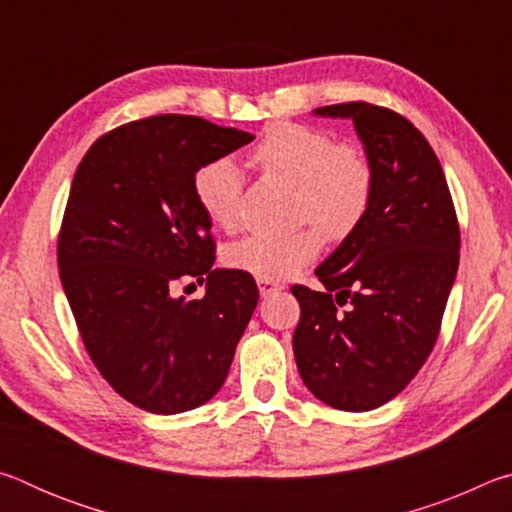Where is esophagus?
I'll use <instances>...</instances> for the list:
<instances>
[{
  "label": "esophagus",
  "instance_id": "34e87169",
  "mask_svg": "<svg viewBox=\"0 0 512 512\" xmlns=\"http://www.w3.org/2000/svg\"><path fill=\"white\" fill-rule=\"evenodd\" d=\"M257 287L262 296H271L273 291H280L282 284L275 282V280H266V277H257Z\"/></svg>",
  "mask_w": 512,
  "mask_h": 512
}]
</instances>
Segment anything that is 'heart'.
I'll return each instance as SVG.
<instances>
[{
  "instance_id": "b5f03b06",
  "label": "heart",
  "mask_w": 512,
  "mask_h": 512,
  "mask_svg": "<svg viewBox=\"0 0 512 512\" xmlns=\"http://www.w3.org/2000/svg\"><path fill=\"white\" fill-rule=\"evenodd\" d=\"M259 169L298 185L296 219L309 221L289 235H248L225 248V262L266 280L296 275L314 262L323 235L348 239L366 219L377 185V171L359 144L339 142L323 128L293 121L268 126L253 149ZM246 178L232 158L205 162L194 176V196L207 219L223 230L241 223Z\"/></svg>"
}]
</instances>
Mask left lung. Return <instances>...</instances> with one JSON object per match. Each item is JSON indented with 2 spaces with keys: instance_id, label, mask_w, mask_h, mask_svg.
I'll return each mask as SVG.
<instances>
[{
  "instance_id": "1",
  "label": "left lung",
  "mask_w": 512,
  "mask_h": 512,
  "mask_svg": "<svg viewBox=\"0 0 512 512\" xmlns=\"http://www.w3.org/2000/svg\"><path fill=\"white\" fill-rule=\"evenodd\" d=\"M316 115L354 121L377 185L366 219L316 268L325 291L291 287L293 354L320 402L370 411L402 393L436 345L461 230L443 167L409 119L366 101Z\"/></svg>"
}]
</instances>
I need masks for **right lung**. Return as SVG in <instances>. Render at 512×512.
<instances>
[{
    "mask_svg": "<svg viewBox=\"0 0 512 512\" xmlns=\"http://www.w3.org/2000/svg\"><path fill=\"white\" fill-rule=\"evenodd\" d=\"M253 140L203 117L155 115L101 135L74 173L60 282L94 366L144 411L183 413L216 395L257 307L253 275L212 271V221L194 196L205 162ZM183 279L207 281L206 296L173 299Z\"/></svg>",
    "mask_w": 512,
    "mask_h": 512,
    "instance_id": "right-lung-1",
    "label": "right lung"
}]
</instances>
